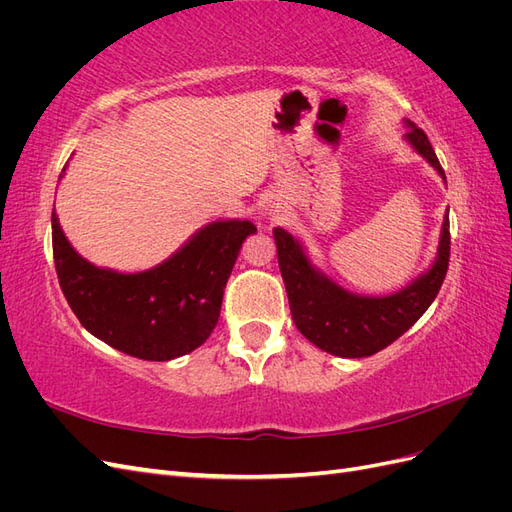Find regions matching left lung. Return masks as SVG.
Listing matches in <instances>:
<instances>
[{
  "label": "left lung",
  "instance_id": "8db88e82",
  "mask_svg": "<svg viewBox=\"0 0 512 512\" xmlns=\"http://www.w3.org/2000/svg\"><path fill=\"white\" fill-rule=\"evenodd\" d=\"M408 126L410 132L406 138L410 145L446 181L444 168L427 134L410 121ZM273 235L294 324L314 346L329 354L344 356V359L371 356L404 335L438 297L448 271V258H451V230H448L446 215L433 267L408 288L391 297L374 299L350 294L318 273L309 265L299 241L286 230L275 228Z\"/></svg>",
  "mask_w": 512,
  "mask_h": 512
}]
</instances>
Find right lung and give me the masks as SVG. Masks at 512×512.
Masks as SVG:
<instances>
[{
  "label": "right lung",
  "mask_w": 512,
  "mask_h": 512,
  "mask_svg": "<svg viewBox=\"0 0 512 512\" xmlns=\"http://www.w3.org/2000/svg\"><path fill=\"white\" fill-rule=\"evenodd\" d=\"M53 258L61 292L83 327L143 361H170L207 342L224 288L252 222H213L160 267L143 273L98 269L72 250L57 215Z\"/></svg>",
  "instance_id": "add662e5"
}]
</instances>
